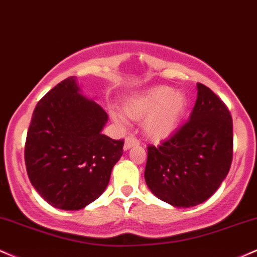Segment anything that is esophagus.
I'll return each mask as SVG.
<instances>
[{"label": "esophagus", "mask_w": 257, "mask_h": 257, "mask_svg": "<svg viewBox=\"0 0 257 257\" xmlns=\"http://www.w3.org/2000/svg\"><path fill=\"white\" fill-rule=\"evenodd\" d=\"M137 144H140V141H138L136 137L127 136L125 140V146H123V148H125V151H127V149L131 148V147L137 146Z\"/></svg>", "instance_id": "obj_1"}]
</instances>
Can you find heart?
Returning a JSON list of instances; mask_svg holds the SVG:
<instances>
[{
  "mask_svg": "<svg viewBox=\"0 0 257 257\" xmlns=\"http://www.w3.org/2000/svg\"><path fill=\"white\" fill-rule=\"evenodd\" d=\"M188 108V97L182 91H174L171 86H157L140 96L128 98L125 111L132 119L144 121L146 134L153 140L171 136L180 126ZM111 116L123 122L122 115L113 111Z\"/></svg>",
  "mask_w": 257,
  "mask_h": 257,
  "instance_id": "b5f03b06",
  "label": "heart"
}]
</instances>
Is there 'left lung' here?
I'll return each mask as SVG.
<instances>
[{"mask_svg":"<svg viewBox=\"0 0 257 257\" xmlns=\"http://www.w3.org/2000/svg\"><path fill=\"white\" fill-rule=\"evenodd\" d=\"M191 117L159 146H148L146 178L153 194L176 207L203 203L226 178L233 122L226 104L203 83Z\"/></svg>","mask_w":257,"mask_h":257,"instance_id":"1","label":"left lung"}]
</instances>
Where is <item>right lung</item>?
<instances>
[{"instance_id": "obj_1", "label": "right lung", "mask_w": 257, "mask_h": 257, "mask_svg": "<svg viewBox=\"0 0 257 257\" xmlns=\"http://www.w3.org/2000/svg\"><path fill=\"white\" fill-rule=\"evenodd\" d=\"M108 114L68 77L37 103L25 142L34 188L52 206L80 210L105 191L123 140L102 134Z\"/></svg>"}]
</instances>
